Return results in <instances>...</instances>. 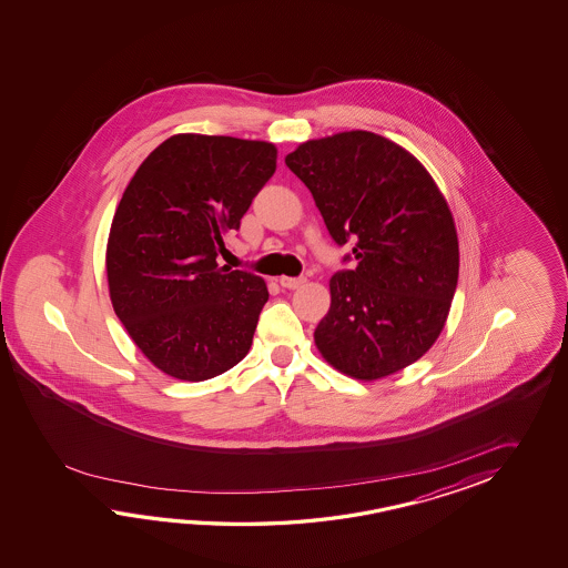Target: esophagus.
<instances>
[{"instance_id":"esophagus-1","label":"esophagus","mask_w":568,"mask_h":568,"mask_svg":"<svg viewBox=\"0 0 568 568\" xmlns=\"http://www.w3.org/2000/svg\"><path fill=\"white\" fill-rule=\"evenodd\" d=\"M304 282H306V278H302V276H298V278H288V276H282V278H280V286H282V288L294 290L298 288V286H302Z\"/></svg>"}]
</instances>
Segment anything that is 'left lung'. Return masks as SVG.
<instances>
[{"label": "left lung", "mask_w": 568, "mask_h": 568, "mask_svg": "<svg viewBox=\"0 0 568 568\" xmlns=\"http://www.w3.org/2000/svg\"><path fill=\"white\" fill-rule=\"evenodd\" d=\"M286 166L335 243L353 242L357 262L331 278V308L314 331L323 357L365 382L420 359L459 280L455 221L433 176L404 148L362 130L301 144Z\"/></svg>", "instance_id": "1"}]
</instances>
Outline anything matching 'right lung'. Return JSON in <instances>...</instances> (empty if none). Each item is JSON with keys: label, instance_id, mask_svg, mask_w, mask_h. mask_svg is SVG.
Segmentation results:
<instances>
[{"label": "right lung", "instance_id": "right-lung-1", "mask_svg": "<svg viewBox=\"0 0 568 568\" xmlns=\"http://www.w3.org/2000/svg\"><path fill=\"white\" fill-rule=\"evenodd\" d=\"M276 148L179 133L145 158L113 215L108 242L113 311L145 357L203 382L247 355L266 282L219 267L225 233L276 172Z\"/></svg>", "mask_w": 568, "mask_h": 568}]
</instances>
